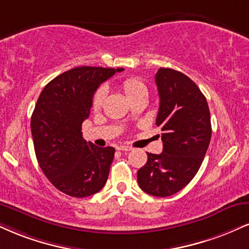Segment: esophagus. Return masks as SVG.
<instances>
[{
  "mask_svg": "<svg viewBox=\"0 0 249 249\" xmlns=\"http://www.w3.org/2000/svg\"><path fill=\"white\" fill-rule=\"evenodd\" d=\"M117 148H118L119 151H123V152H128V151H131V149H132V147H130V146H125V145L118 146Z\"/></svg>",
  "mask_w": 249,
  "mask_h": 249,
  "instance_id": "obj_1",
  "label": "esophagus"
}]
</instances>
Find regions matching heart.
<instances>
[{
    "label": "heart",
    "instance_id": "1",
    "mask_svg": "<svg viewBox=\"0 0 249 249\" xmlns=\"http://www.w3.org/2000/svg\"><path fill=\"white\" fill-rule=\"evenodd\" d=\"M122 88L124 90L125 95L128 97V100L133 98L134 96L140 94V92L147 91L143 82L136 79V77H127V79H125L122 82ZM104 97H106V89L102 87V88H98L94 94V97H92V107L94 109H98L102 106V103H103Z\"/></svg>",
    "mask_w": 249,
    "mask_h": 249
}]
</instances>
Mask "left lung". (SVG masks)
I'll return each instance as SVG.
<instances>
[{
    "label": "left lung",
    "instance_id": "8db88e82",
    "mask_svg": "<svg viewBox=\"0 0 249 249\" xmlns=\"http://www.w3.org/2000/svg\"><path fill=\"white\" fill-rule=\"evenodd\" d=\"M155 83L163 149L161 154L147 153L137 178L146 194L167 197L183 189L198 172L211 140V118L205 96L183 73L160 68Z\"/></svg>",
    "mask_w": 249,
    "mask_h": 249
}]
</instances>
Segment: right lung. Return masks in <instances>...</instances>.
I'll list each match as a JSON object with an SVG mask.
<instances>
[{"label":"right lung","mask_w":249,"mask_h":249,"mask_svg":"<svg viewBox=\"0 0 249 249\" xmlns=\"http://www.w3.org/2000/svg\"><path fill=\"white\" fill-rule=\"evenodd\" d=\"M123 71L81 66L54 77L40 92L31 116L36 157L45 176L61 193L88 197L106 184L115 148L87 142L81 130L98 87Z\"/></svg>","instance_id":"right-lung-1"}]
</instances>
